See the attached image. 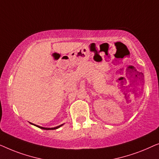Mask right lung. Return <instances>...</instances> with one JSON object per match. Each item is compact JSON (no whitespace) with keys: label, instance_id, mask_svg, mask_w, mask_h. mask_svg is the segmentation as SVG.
Here are the masks:
<instances>
[{"label":"right lung","instance_id":"right-lung-1","mask_svg":"<svg viewBox=\"0 0 159 159\" xmlns=\"http://www.w3.org/2000/svg\"><path fill=\"white\" fill-rule=\"evenodd\" d=\"M30 123H31V122H30ZM31 124L33 125H34V126H36V127H39V128H41V129H46V130H50V129H56L59 128V127H61L62 125H64V124H62V125H59V126H57V127H51V128H50V127H43L39 126V125H34V124H32V123H31Z\"/></svg>","mask_w":159,"mask_h":159}]
</instances>
